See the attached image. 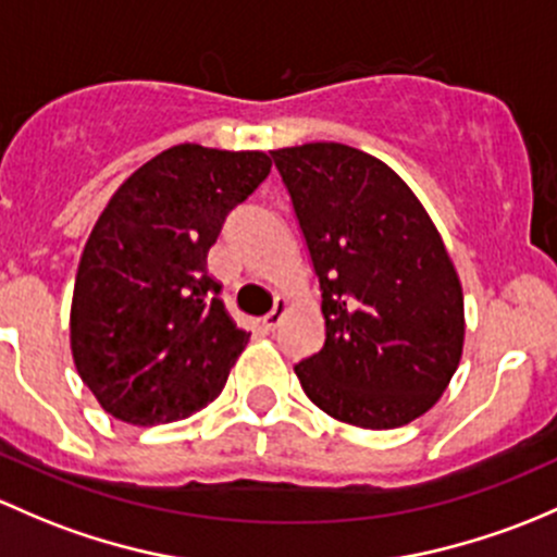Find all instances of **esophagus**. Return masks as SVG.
Returning a JSON list of instances; mask_svg holds the SVG:
<instances>
[{
	"instance_id": "1",
	"label": "esophagus",
	"mask_w": 557,
	"mask_h": 557,
	"mask_svg": "<svg viewBox=\"0 0 557 557\" xmlns=\"http://www.w3.org/2000/svg\"><path fill=\"white\" fill-rule=\"evenodd\" d=\"M284 313H286V300L284 297H276V306H273V311L262 319V326H265L268 332L276 330V326L281 324V319H284Z\"/></svg>"
}]
</instances>
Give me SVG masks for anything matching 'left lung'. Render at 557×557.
<instances>
[{
  "mask_svg": "<svg viewBox=\"0 0 557 557\" xmlns=\"http://www.w3.org/2000/svg\"><path fill=\"white\" fill-rule=\"evenodd\" d=\"M321 289L324 346L295 364L326 416L362 429L421 418L463 351V292L421 200L337 141L273 150Z\"/></svg>",
  "mask_w": 557,
  "mask_h": 557,
  "instance_id": "left-lung-1",
  "label": "left lung"
}]
</instances>
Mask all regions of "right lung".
I'll return each mask as SVG.
<instances>
[{
    "instance_id": "1",
    "label": "right lung",
    "mask_w": 557,
    "mask_h": 557,
    "mask_svg": "<svg viewBox=\"0 0 557 557\" xmlns=\"http://www.w3.org/2000/svg\"><path fill=\"white\" fill-rule=\"evenodd\" d=\"M271 165L257 150L176 145L109 198L69 317L74 367L109 416L154 426L220 397L249 332L225 311L206 255Z\"/></svg>"
}]
</instances>
